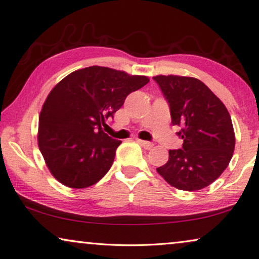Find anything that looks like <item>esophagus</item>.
<instances>
[{"instance_id":"34e87169","label":"esophagus","mask_w":259,"mask_h":259,"mask_svg":"<svg viewBox=\"0 0 259 259\" xmlns=\"http://www.w3.org/2000/svg\"><path fill=\"white\" fill-rule=\"evenodd\" d=\"M138 142L140 143V145H141L145 149H150V148H153V147H154V143H153V142H149V141L138 140Z\"/></svg>"}]
</instances>
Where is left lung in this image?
<instances>
[{"mask_svg":"<svg viewBox=\"0 0 259 259\" xmlns=\"http://www.w3.org/2000/svg\"><path fill=\"white\" fill-rule=\"evenodd\" d=\"M170 106L171 122L181 127L183 149L169 150V160L157 168L178 190L198 191L221 176L235 149V133L224 103L196 77L156 75Z\"/></svg>","mask_w":259,"mask_h":259,"instance_id":"left-lung-1","label":"left lung"}]
</instances>
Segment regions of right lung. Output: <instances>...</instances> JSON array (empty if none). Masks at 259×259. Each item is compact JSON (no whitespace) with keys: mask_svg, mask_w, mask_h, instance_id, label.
Returning a JSON list of instances; mask_svg holds the SVG:
<instances>
[{"mask_svg":"<svg viewBox=\"0 0 259 259\" xmlns=\"http://www.w3.org/2000/svg\"><path fill=\"white\" fill-rule=\"evenodd\" d=\"M148 82L142 75L91 66L67 75L51 90L39 116L38 146L55 180L85 189L104 177L121 141L102 125Z\"/></svg>","mask_w":259,"mask_h":259,"instance_id":"right-lung-1","label":"right lung"}]
</instances>
